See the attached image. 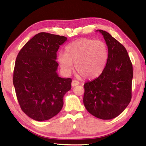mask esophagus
Returning a JSON list of instances; mask_svg holds the SVG:
<instances>
[{"mask_svg": "<svg viewBox=\"0 0 146 146\" xmlns=\"http://www.w3.org/2000/svg\"><path fill=\"white\" fill-rule=\"evenodd\" d=\"M79 84V82L77 81L76 80H72V82H71V86H73V87H75V86H77Z\"/></svg>", "mask_w": 146, "mask_h": 146, "instance_id": "34e87169", "label": "esophagus"}]
</instances>
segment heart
<instances>
[{"label": "heart", "instance_id": "obj_1", "mask_svg": "<svg viewBox=\"0 0 146 146\" xmlns=\"http://www.w3.org/2000/svg\"><path fill=\"white\" fill-rule=\"evenodd\" d=\"M108 58V49L102 41L80 38L66 46L60 53L58 62L63 72L68 75L73 68L86 78L98 77L103 72Z\"/></svg>", "mask_w": 146, "mask_h": 146}]
</instances>
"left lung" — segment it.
Instances as JSON below:
<instances>
[{"label": "left lung", "instance_id": "8db88e82", "mask_svg": "<svg viewBox=\"0 0 146 146\" xmlns=\"http://www.w3.org/2000/svg\"><path fill=\"white\" fill-rule=\"evenodd\" d=\"M108 46V58L98 78L84 84L83 102L88 111L95 117L110 120L117 117L131 100L133 66L126 49L102 29Z\"/></svg>", "mask_w": 146, "mask_h": 146}]
</instances>
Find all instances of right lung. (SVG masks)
I'll list each match as a JSON object with an SVG mask.
<instances>
[{"instance_id": "right-lung-1", "label": "right lung", "mask_w": 146, "mask_h": 146, "mask_svg": "<svg viewBox=\"0 0 146 146\" xmlns=\"http://www.w3.org/2000/svg\"><path fill=\"white\" fill-rule=\"evenodd\" d=\"M67 40L64 36L41 32L19 51L13 82L23 112L32 119H50L60 111L63 97L71 88V79L58 76L56 52Z\"/></svg>"}]
</instances>
